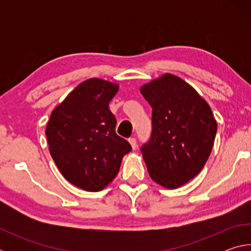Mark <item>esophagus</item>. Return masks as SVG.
I'll list each match as a JSON object with an SVG mask.
<instances>
[{
	"mask_svg": "<svg viewBox=\"0 0 251 251\" xmlns=\"http://www.w3.org/2000/svg\"><path fill=\"white\" fill-rule=\"evenodd\" d=\"M128 142L131 145V147H133V150H136V148H137V141H136L135 137H130L128 139Z\"/></svg>",
	"mask_w": 251,
	"mask_h": 251,
	"instance_id": "34e87169",
	"label": "esophagus"
}]
</instances>
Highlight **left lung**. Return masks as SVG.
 <instances>
[{
	"instance_id": "8db88e82",
	"label": "left lung",
	"mask_w": 251,
	"mask_h": 251,
	"mask_svg": "<svg viewBox=\"0 0 251 251\" xmlns=\"http://www.w3.org/2000/svg\"><path fill=\"white\" fill-rule=\"evenodd\" d=\"M151 106V134L141 147L151 179L178 188L205 166L217 133L212 112L198 93L173 74L144 85Z\"/></svg>"
}]
</instances>
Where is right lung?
Here are the masks:
<instances>
[{
    "mask_svg": "<svg viewBox=\"0 0 251 251\" xmlns=\"http://www.w3.org/2000/svg\"><path fill=\"white\" fill-rule=\"evenodd\" d=\"M118 85L100 78L80 83L50 114L46 126L50 152L71 184L99 192L120 172L130 144L115 133L108 108Z\"/></svg>",
    "mask_w": 251,
    "mask_h": 251,
    "instance_id": "1",
    "label": "right lung"
}]
</instances>
